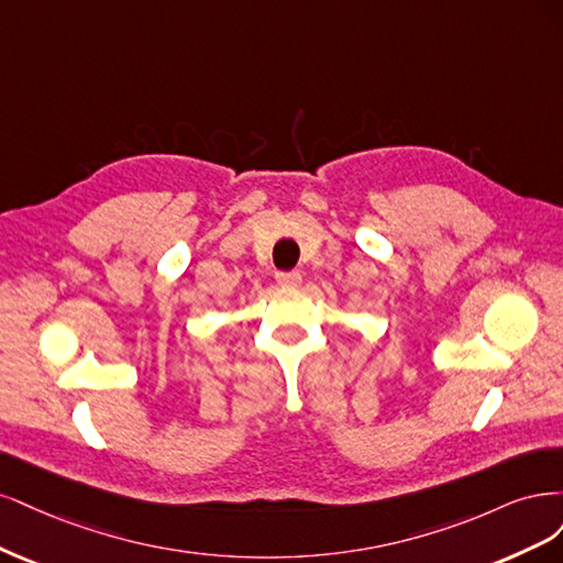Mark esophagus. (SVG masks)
Wrapping results in <instances>:
<instances>
[{
    "label": "esophagus",
    "mask_w": 563,
    "mask_h": 563,
    "mask_svg": "<svg viewBox=\"0 0 563 563\" xmlns=\"http://www.w3.org/2000/svg\"><path fill=\"white\" fill-rule=\"evenodd\" d=\"M276 280L283 287H299L301 285V274H299V271H280Z\"/></svg>",
    "instance_id": "1"
}]
</instances>
